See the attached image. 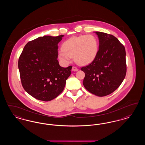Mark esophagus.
<instances>
[{"label": "esophagus", "instance_id": "obj_1", "mask_svg": "<svg viewBox=\"0 0 145 145\" xmlns=\"http://www.w3.org/2000/svg\"><path fill=\"white\" fill-rule=\"evenodd\" d=\"M72 71H75V72H76V71H78V68L77 67H76V66H73L72 67Z\"/></svg>", "mask_w": 145, "mask_h": 145}]
</instances>
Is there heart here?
Here are the masks:
<instances>
[{"instance_id": "b5f03b06", "label": "heart", "mask_w": 145, "mask_h": 145, "mask_svg": "<svg viewBox=\"0 0 145 145\" xmlns=\"http://www.w3.org/2000/svg\"><path fill=\"white\" fill-rule=\"evenodd\" d=\"M62 48V50L59 52V56L63 62H69L71 57L74 56L78 64L86 65L96 57L98 43L93 35H80L66 40L63 43Z\"/></svg>"}]
</instances>
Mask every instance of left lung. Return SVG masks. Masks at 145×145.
Returning <instances> with one entry per match:
<instances>
[{
	"instance_id": "8db88e82",
	"label": "left lung",
	"mask_w": 145,
	"mask_h": 145,
	"mask_svg": "<svg viewBox=\"0 0 145 145\" xmlns=\"http://www.w3.org/2000/svg\"><path fill=\"white\" fill-rule=\"evenodd\" d=\"M99 47L96 56L81 70L85 73V88L90 93L103 97L114 92L126 75L127 65L124 46L112 35L95 32Z\"/></svg>"
}]
</instances>
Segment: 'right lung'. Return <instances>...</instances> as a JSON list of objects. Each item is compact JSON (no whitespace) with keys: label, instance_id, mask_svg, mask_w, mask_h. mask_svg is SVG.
<instances>
[{"label":"right lung","instance_id":"obj_1","mask_svg":"<svg viewBox=\"0 0 145 145\" xmlns=\"http://www.w3.org/2000/svg\"><path fill=\"white\" fill-rule=\"evenodd\" d=\"M63 35L44 36L28 42L20 56L18 69L24 89L35 98L50 101L64 89L72 66L61 67L57 60V44Z\"/></svg>","mask_w":145,"mask_h":145}]
</instances>
